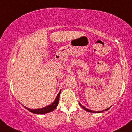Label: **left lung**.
I'll return each instance as SVG.
<instances>
[{"instance_id": "left-lung-1", "label": "left lung", "mask_w": 132, "mask_h": 132, "mask_svg": "<svg viewBox=\"0 0 132 132\" xmlns=\"http://www.w3.org/2000/svg\"><path fill=\"white\" fill-rule=\"evenodd\" d=\"M79 105H80V106H81V107L82 108H83L84 109H85V110L86 111H87V112H94V113H100V112H103V111H108V109H109V108H110V107H109V108H107V109H104V110L100 111H92V110H90V109H88L86 108H85V107H84V106H82V104H80V103H79Z\"/></svg>"}]
</instances>
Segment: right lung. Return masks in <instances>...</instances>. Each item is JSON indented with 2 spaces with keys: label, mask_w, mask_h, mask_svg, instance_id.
<instances>
[{
  "label": "right lung",
  "mask_w": 132,
  "mask_h": 132,
  "mask_svg": "<svg viewBox=\"0 0 132 132\" xmlns=\"http://www.w3.org/2000/svg\"><path fill=\"white\" fill-rule=\"evenodd\" d=\"M61 90H60V91L59 92V93H58V95H57L56 99L55 100V101H54L52 103V104H50V105L46 106V107L42 108L35 109L28 108H27V107H24V108L26 109H28V111H29L30 112H32V113H34V114H46V113H48V112L53 111L54 109H56V108L57 107V106H58V104L60 95V93H61Z\"/></svg>",
  "instance_id": "add662e5"
}]
</instances>
